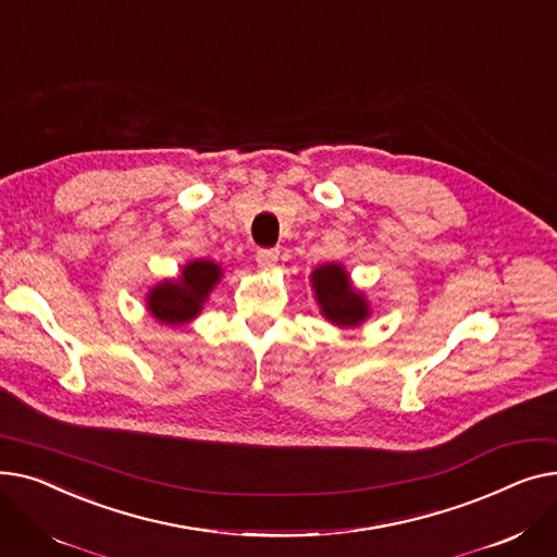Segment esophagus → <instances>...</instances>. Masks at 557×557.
Returning a JSON list of instances; mask_svg holds the SVG:
<instances>
[{
  "instance_id": "obj_1",
  "label": "esophagus",
  "mask_w": 557,
  "mask_h": 557,
  "mask_svg": "<svg viewBox=\"0 0 557 557\" xmlns=\"http://www.w3.org/2000/svg\"><path fill=\"white\" fill-rule=\"evenodd\" d=\"M277 259H280V252L277 250H257V263L261 269H273L275 263H277Z\"/></svg>"
}]
</instances>
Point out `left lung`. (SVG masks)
Listing matches in <instances>:
<instances>
[{
	"instance_id": "left-lung-1",
	"label": "left lung",
	"mask_w": 557,
	"mask_h": 557,
	"mask_svg": "<svg viewBox=\"0 0 557 557\" xmlns=\"http://www.w3.org/2000/svg\"><path fill=\"white\" fill-rule=\"evenodd\" d=\"M309 282L318 309L327 323L343 330H355L372 315L366 294L355 286L343 263H320L311 271Z\"/></svg>"
}]
</instances>
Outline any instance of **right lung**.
<instances>
[{"instance_id":"right-lung-1","label":"right lung","mask_w":557,"mask_h":557,"mask_svg":"<svg viewBox=\"0 0 557 557\" xmlns=\"http://www.w3.org/2000/svg\"><path fill=\"white\" fill-rule=\"evenodd\" d=\"M223 269L212 259H191L175 277H164L146 294V311L160 325H189L202 311L214 286L221 282Z\"/></svg>"}]
</instances>
